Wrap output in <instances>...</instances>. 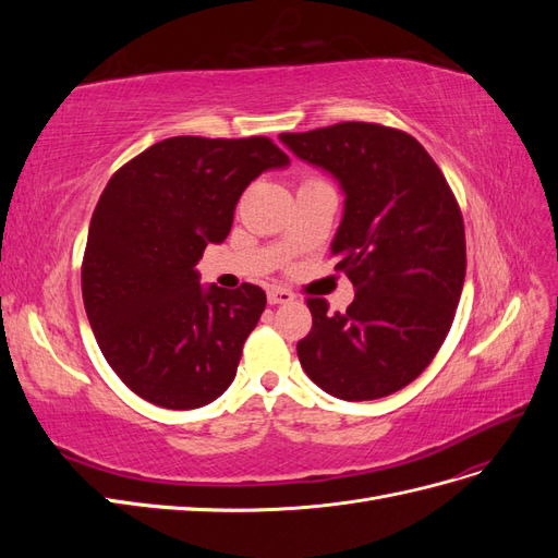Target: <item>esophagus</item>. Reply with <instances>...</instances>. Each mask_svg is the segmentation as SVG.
Here are the masks:
<instances>
[{
  "label": "esophagus",
  "instance_id": "esophagus-1",
  "mask_svg": "<svg viewBox=\"0 0 558 558\" xmlns=\"http://www.w3.org/2000/svg\"><path fill=\"white\" fill-rule=\"evenodd\" d=\"M295 300V293H291L289 289H269L267 291V302L269 305H289V302Z\"/></svg>",
  "mask_w": 558,
  "mask_h": 558
}]
</instances>
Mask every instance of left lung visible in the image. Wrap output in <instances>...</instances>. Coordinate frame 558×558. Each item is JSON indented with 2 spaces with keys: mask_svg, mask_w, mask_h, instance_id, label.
Segmentation results:
<instances>
[{
  "mask_svg": "<svg viewBox=\"0 0 558 558\" xmlns=\"http://www.w3.org/2000/svg\"><path fill=\"white\" fill-rule=\"evenodd\" d=\"M293 154L344 189L335 269L353 283L347 312L307 298L298 342L307 377L342 400H377L414 381L440 351L465 279L463 214L440 167L412 134L379 123L283 132Z\"/></svg>",
  "mask_w": 558,
  "mask_h": 558,
  "instance_id": "obj_1",
  "label": "left lung"
}]
</instances>
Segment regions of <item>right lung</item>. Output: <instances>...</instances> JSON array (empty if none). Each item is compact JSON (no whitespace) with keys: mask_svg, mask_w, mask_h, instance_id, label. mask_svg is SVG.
<instances>
[{"mask_svg":"<svg viewBox=\"0 0 558 558\" xmlns=\"http://www.w3.org/2000/svg\"><path fill=\"white\" fill-rule=\"evenodd\" d=\"M289 156L269 137H170L113 172L90 218L83 305L107 363L140 398L202 408L232 384L265 310L260 286L199 289L246 185Z\"/></svg>","mask_w":558,"mask_h":558,"instance_id":"add662e5","label":"right lung"}]
</instances>
